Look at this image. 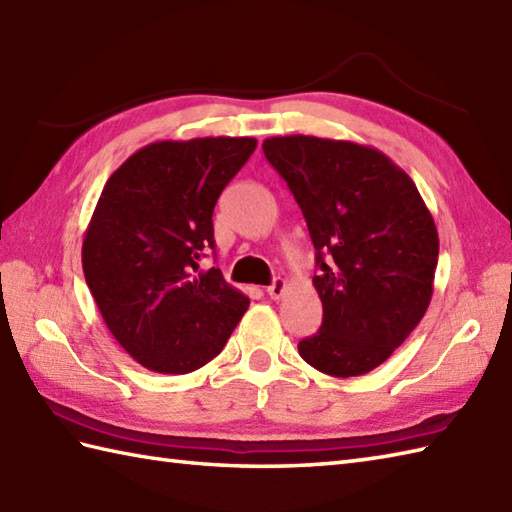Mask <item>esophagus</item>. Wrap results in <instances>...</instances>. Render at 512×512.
I'll return each instance as SVG.
<instances>
[{"label": "esophagus", "mask_w": 512, "mask_h": 512, "mask_svg": "<svg viewBox=\"0 0 512 512\" xmlns=\"http://www.w3.org/2000/svg\"><path fill=\"white\" fill-rule=\"evenodd\" d=\"M266 292H268L270 299H279L286 292V279H281V277L273 279V284L266 288Z\"/></svg>", "instance_id": "obj_1"}]
</instances>
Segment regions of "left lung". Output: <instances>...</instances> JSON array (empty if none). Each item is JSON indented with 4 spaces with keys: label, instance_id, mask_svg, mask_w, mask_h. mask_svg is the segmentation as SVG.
<instances>
[{
    "label": "left lung",
    "instance_id": "8db88e82",
    "mask_svg": "<svg viewBox=\"0 0 512 512\" xmlns=\"http://www.w3.org/2000/svg\"><path fill=\"white\" fill-rule=\"evenodd\" d=\"M264 156L286 180L317 250L323 303L303 361L350 378L372 372L416 330L433 295L436 222L416 184L383 151L350 140L277 136Z\"/></svg>",
    "mask_w": 512,
    "mask_h": 512
}]
</instances>
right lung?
Here are the masks:
<instances>
[{
  "label": "right lung",
  "mask_w": 512,
  "mask_h": 512,
  "mask_svg": "<svg viewBox=\"0 0 512 512\" xmlns=\"http://www.w3.org/2000/svg\"><path fill=\"white\" fill-rule=\"evenodd\" d=\"M255 138L160 140L118 167L83 239V273L123 350L158 374H189L222 352L248 308L220 268L213 209Z\"/></svg>",
  "instance_id": "add662e5"
}]
</instances>
